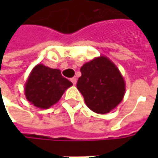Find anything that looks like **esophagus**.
Instances as JSON below:
<instances>
[{
  "label": "esophagus",
  "mask_w": 158,
  "mask_h": 158,
  "mask_svg": "<svg viewBox=\"0 0 158 158\" xmlns=\"http://www.w3.org/2000/svg\"><path fill=\"white\" fill-rule=\"evenodd\" d=\"M70 81L73 82V84H76V82H77V79H76V77H72V78L70 79Z\"/></svg>",
  "instance_id": "obj_1"
}]
</instances>
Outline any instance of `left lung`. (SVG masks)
Returning <instances> with one entry per match:
<instances>
[{
    "instance_id": "8db88e82",
    "label": "left lung",
    "mask_w": 158,
    "mask_h": 158,
    "mask_svg": "<svg viewBox=\"0 0 158 158\" xmlns=\"http://www.w3.org/2000/svg\"><path fill=\"white\" fill-rule=\"evenodd\" d=\"M77 89L86 106L96 113L106 114L122 101L126 82L117 66L106 56L94 58L83 64Z\"/></svg>"
}]
</instances>
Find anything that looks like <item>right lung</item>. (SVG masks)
<instances>
[{
    "label": "right lung",
    "mask_w": 158,
    "mask_h": 158,
    "mask_svg": "<svg viewBox=\"0 0 158 158\" xmlns=\"http://www.w3.org/2000/svg\"><path fill=\"white\" fill-rule=\"evenodd\" d=\"M72 85V82L61 76L60 69L38 64L28 76L24 84V95L34 106L48 109L55 105Z\"/></svg>",
    "instance_id": "add662e5"
}]
</instances>
